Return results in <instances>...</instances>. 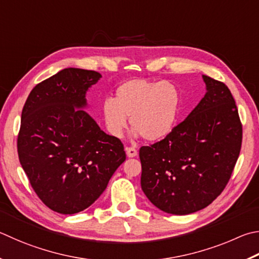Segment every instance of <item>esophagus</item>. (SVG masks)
Here are the masks:
<instances>
[{"label": "esophagus", "mask_w": 259, "mask_h": 259, "mask_svg": "<svg viewBox=\"0 0 259 259\" xmlns=\"http://www.w3.org/2000/svg\"><path fill=\"white\" fill-rule=\"evenodd\" d=\"M125 153L128 157H135L137 156V149L134 147H125Z\"/></svg>", "instance_id": "1"}]
</instances>
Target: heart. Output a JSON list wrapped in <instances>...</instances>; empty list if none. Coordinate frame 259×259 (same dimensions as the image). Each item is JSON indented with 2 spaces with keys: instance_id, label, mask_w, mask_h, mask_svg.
I'll return each mask as SVG.
<instances>
[{
  "instance_id": "obj_1",
  "label": "heart",
  "mask_w": 259,
  "mask_h": 259,
  "mask_svg": "<svg viewBox=\"0 0 259 259\" xmlns=\"http://www.w3.org/2000/svg\"><path fill=\"white\" fill-rule=\"evenodd\" d=\"M180 106V93L175 83L130 79L116 88L115 98L103 101L102 115L107 131L114 137L123 136L131 116L134 134L154 142L175 129Z\"/></svg>"
}]
</instances>
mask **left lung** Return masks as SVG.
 Segmentation results:
<instances>
[{"instance_id":"left-lung-1","label":"left lung","mask_w":259,"mask_h":259,"mask_svg":"<svg viewBox=\"0 0 259 259\" xmlns=\"http://www.w3.org/2000/svg\"><path fill=\"white\" fill-rule=\"evenodd\" d=\"M203 79L207 92L187 119L139 149L144 194L168 214H191L213 203L240 154L242 124L232 94L225 83Z\"/></svg>"}]
</instances>
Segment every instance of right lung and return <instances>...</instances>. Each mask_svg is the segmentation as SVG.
Instances as JSON below:
<instances>
[{"instance_id":"add662e5","label":"right lung","mask_w":259,"mask_h":259,"mask_svg":"<svg viewBox=\"0 0 259 259\" xmlns=\"http://www.w3.org/2000/svg\"><path fill=\"white\" fill-rule=\"evenodd\" d=\"M102 74L68 68L32 88L21 113L18 155L39 199L60 214L89 207L125 161L121 140L83 109Z\"/></svg>"}]
</instances>
